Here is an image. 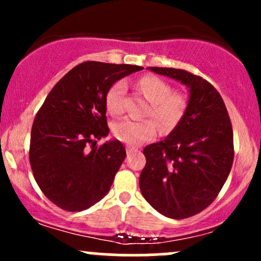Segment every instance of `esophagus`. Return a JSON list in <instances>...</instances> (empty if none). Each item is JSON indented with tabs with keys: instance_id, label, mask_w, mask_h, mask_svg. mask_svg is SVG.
Instances as JSON below:
<instances>
[{
	"instance_id": "34e87169",
	"label": "esophagus",
	"mask_w": 261,
	"mask_h": 261,
	"mask_svg": "<svg viewBox=\"0 0 261 261\" xmlns=\"http://www.w3.org/2000/svg\"><path fill=\"white\" fill-rule=\"evenodd\" d=\"M135 152H137V148L135 147H126V153L127 154H133Z\"/></svg>"
}]
</instances>
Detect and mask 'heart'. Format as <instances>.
<instances>
[{
    "label": "heart",
    "mask_w": 261,
    "mask_h": 261,
    "mask_svg": "<svg viewBox=\"0 0 261 261\" xmlns=\"http://www.w3.org/2000/svg\"><path fill=\"white\" fill-rule=\"evenodd\" d=\"M134 87L149 101L145 115L154 118L162 130L172 131L180 124L188 110V99L182 93L172 92L169 83L154 74H143L135 82ZM124 93L125 85L121 81L115 82L108 89L106 94L108 113L120 115L124 110ZM154 121L153 119H122L113 125V135L125 145L140 146L157 136L158 124Z\"/></svg>",
    "instance_id": "obj_1"
}]
</instances>
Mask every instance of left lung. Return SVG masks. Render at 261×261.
<instances>
[{
    "label": "left lung",
    "instance_id": "1",
    "mask_svg": "<svg viewBox=\"0 0 261 261\" xmlns=\"http://www.w3.org/2000/svg\"><path fill=\"white\" fill-rule=\"evenodd\" d=\"M189 88L188 110L163 141L146 146L140 189L152 207L182 220L210 206L232 168L234 147L227 108L217 89L180 68L148 67Z\"/></svg>",
    "mask_w": 261,
    "mask_h": 261
}]
</instances>
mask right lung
I'll list each match as a JSON object with an SVG mask.
<instances>
[{
	"instance_id": "add662e5",
	"label": "right lung",
	"mask_w": 261,
	"mask_h": 261,
	"mask_svg": "<svg viewBox=\"0 0 261 261\" xmlns=\"http://www.w3.org/2000/svg\"><path fill=\"white\" fill-rule=\"evenodd\" d=\"M142 68L86 61L47 94L33 122L29 162L40 190L60 208L87 210L109 191L126 151L118 140L97 146L109 134L106 94L116 81Z\"/></svg>"
}]
</instances>
